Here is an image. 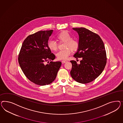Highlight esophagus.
I'll list each match as a JSON object with an SVG mask.
<instances>
[{"label": "esophagus", "mask_w": 123, "mask_h": 123, "mask_svg": "<svg viewBox=\"0 0 123 123\" xmlns=\"http://www.w3.org/2000/svg\"><path fill=\"white\" fill-rule=\"evenodd\" d=\"M67 61H66V60H63V61H62V63H65L66 62H67Z\"/></svg>", "instance_id": "1"}]
</instances>
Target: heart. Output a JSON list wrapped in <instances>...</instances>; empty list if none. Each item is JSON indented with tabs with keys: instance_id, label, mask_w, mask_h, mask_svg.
<instances>
[{
	"instance_id": "heart-1",
	"label": "heart",
	"mask_w": 123,
	"mask_h": 123,
	"mask_svg": "<svg viewBox=\"0 0 123 123\" xmlns=\"http://www.w3.org/2000/svg\"><path fill=\"white\" fill-rule=\"evenodd\" d=\"M72 36L67 31H63L59 34L56 38L60 42H64L63 49L56 54L57 58L59 60H67L73 51L78 49L79 43L76 39L72 38ZM48 46L50 50L55 51L58 49V45L55 41H49L48 43Z\"/></svg>"
}]
</instances>
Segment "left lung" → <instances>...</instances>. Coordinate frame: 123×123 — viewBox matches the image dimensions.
<instances>
[{
	"instance_id": "1",
	"label": "left lung",
	"mask_w": 123,
	"mask_h": 123,
	"mask_svg": "<svg viewBox=\"0 0 123 123\" xmlns=\"http://www.w3.org/2000/svg\"><path fill=\"white\" fill-rule=\"evenodd\" d=\"M78 34L79 48L74 55L76 59L82 58L79 64L74 60L70 74L75 81L86 84L94 81L104 69L107 57L104 43L100 37L84 27L73 28Z\"/></svg>"
}]
</instances>
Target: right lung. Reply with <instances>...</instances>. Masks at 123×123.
<instances>
[{"label": "right lung", "mask_w": 123, "mask_h": 123, "mask_svg": "<svg viewBox=\"0 0 123 123\" xmlns=\"http://www.w3.org/2000/svg\"><path fill=\"white\" fill-rule=\"evenodd\" d=\"M53 31H40L29 35L19 53V64L23 73L30 81L38 85L52 83L61 65V62L51 61L55 57L49 48L48 41Z\"/></svg>", "instance_id": "obj_1"}]
</instances>
